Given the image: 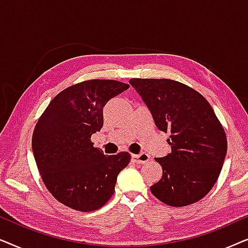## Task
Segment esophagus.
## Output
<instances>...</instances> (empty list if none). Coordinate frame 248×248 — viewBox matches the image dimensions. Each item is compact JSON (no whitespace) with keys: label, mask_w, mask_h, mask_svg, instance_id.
<instances>
[{"label":"esophagus","mask_w":248,"mask_h":248,"mask_svg":"<svg viewBox=\"0 0 248 248\" xmlns=\"http://www.w3.org/2000/svg\"><path fill=\"white\" fill-rule=\"evenodd\" d=\"M150 159V155L145 152H141L140 155H132V160L137 164H145V162L149 161Z\"/></svg>","instance_id":"esophagus-1"}]
</instances>
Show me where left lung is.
<instances>
[{"label":"left lung","instance_id":"left-lung-1","mask_svg":"<svg viewBox=\"0 0 248 248\" xmlns=\"http://www.w3.org/2000/svg\"><path fill=\"white\" fill-rule=\"evenodd\" d=\"M155 126L169 132L171 152L155 158L162 177L150 187L165 204L185 206L210 192L227 154L225 130L211 105L185 84L168 79H131Z\"/></svg>","mask_w":248,"mask_h":248}]
</instances>
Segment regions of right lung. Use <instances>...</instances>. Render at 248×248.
I'll return each mask as SVG.
<instances>
[{"label": "right lung", "instance_id": "1", "mask_svg": "<svg viewBox=\"0 0 248 248\" xmlns=\"http://www.w3.org/2000/svg\"><path fill=\"white\" fill-rule=\"evenodd\" d=\"M130 86L89 80L61 91L37 122L32 152L46 187L62 204L90 212L106 204L131 155H106L91 135L104 124L103 108Z\"/></svg>", "mask_w": 248, "mask_h": 248}]
</instances>
